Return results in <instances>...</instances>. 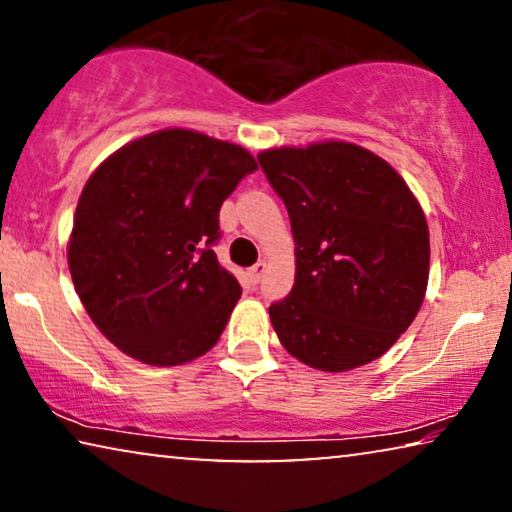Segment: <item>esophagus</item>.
I'll list each match as a JSON object with an SVG mask.
<instances>
[{"label": "esophagus", "instance_id": "esophagus-1", "mask_svg": "<svg viewBox=\"0 0 512 512\" xmlns=\"http://www.w3.org/2000/svg\"><path fill=\"white\" fill-rule=\"evenodd\" d=\"M265 272H268V263L258 261V263L254 265V268L249 270V279H251V282H254V284H258V282H261V279H263Z\"/></svg>", "mask_w": 512, "mask_h": 512}]
</instances>
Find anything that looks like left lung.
Wrapping results in <instances>:
<instances>
[{"instance_id":"8db88e82","label":"left lung","mask_w":512,"mask_h":512,"mask_svg":"<svg viewBox=\"0 0 512 512\" xmlns=\"http://www.w3.org/2000/svg\"><path fill=\"white\" fill-rule=\"evenodd\" d=\"M289 209L296 282L270 305L279 342L324 373L380 359L408 331L429 284V226L401 174L345 139L258 153Z\"/></svg>"}]
</instances>
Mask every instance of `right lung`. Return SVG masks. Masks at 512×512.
I'll use <instances>...</instances> for the list:
<instances>
[{"instance_id":"obj_1","label":"right lung","mask_w":512,"mask_h":512,"mask_svg":"<svg viewBox=\"0 0 512 512\" xmlns=\"http://www.w3.org/2000/svg\"><path fill=\"white\" fill-rule=\"evenodd\" d=\"M256 167L240 144L165 128L90 174L67 242L69 275L88 317L123 354L165 368L219 342L242 289L209 244L223 200Z\"/></svg>"}]
</instances>
